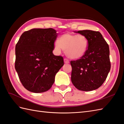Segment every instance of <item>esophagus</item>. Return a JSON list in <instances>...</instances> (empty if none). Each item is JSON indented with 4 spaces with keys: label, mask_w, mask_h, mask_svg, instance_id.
Returning a JSON list of instances; mask_svg holds the SVG:
<instances>
[{
    "label": "esophagus",
    "mask_w": 124,
    "mask_h": 124,
    "mask_svg": "<svg viewBox=\"0 0 124 124\" xmlns=\"http://www.w3.org/2000/svg\"><path fill=\"white\" fill-rule=\"evenodd\" d=\"M64 63H66V64H68V63H69V60L67 59H64Z\"/></svg>",
    "instance_id": "1"
}]
</instances>
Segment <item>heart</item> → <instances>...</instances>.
<instances>
[{
	"mask_svg": "<svg viewBox=\"0 0 124 124\" xmlns=\"http://www.w3.org/2000/svg\"><path fill=\"white\" fill-rule=\"evenodd\" d=\"M54 49L60 53L63 50L69 58L78 59L85 54L88 47V40L83 35L65 33L60 37L54 44Z\"/></svg>",
	"mask_w": 124,
	"mask_h": 124,
	"instance_id": "obj_1",
	"label": "heart"
}]
</instances>
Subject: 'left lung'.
<instances>
[{
	"label": "left lung",
	"instance_id": "8db88e82",
	"mask_svg": "<svg viewBox=\"0 0 124 124\" xmlns=\"http://www.w3.org/2000/svg\"><path fill=\"white\" fill-rule=\"evenodd\" d=\"M88 40V50L81 58L71 61V81L79 90L89 91L99 88L110 71L109 48L99 31L83 30L75 31Z\"/></svg>",
	"mask_w": 124,
	"mask_h": 124
}]
</instances>
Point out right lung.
<instances>
[{"instance_id":"right-lung-1","label":"right lung","mask_w":124,"mask_h":124,"mask_svg":"<svg viewBox=\"0 0 124 124\" xmlns=\"http://www.w3.org/2000/svg\"><path fill=\"white\" fill-rule=\"evenodd\" d=\"M53 28H33L22 34L16 45L15 68L25 89L34 93L50 89L64 65L63 57L53 53L57 37Z\"/></svg>"}]
</instances>
